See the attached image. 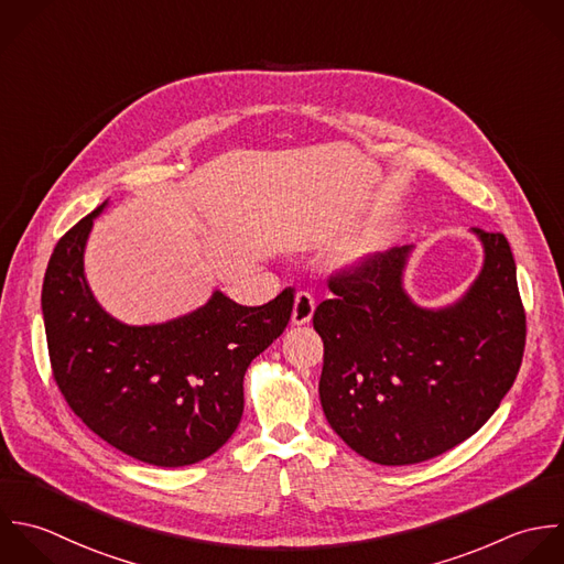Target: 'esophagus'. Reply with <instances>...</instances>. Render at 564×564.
I'll return each instance as SVG.
<instances>
[{
  "label": "esophagus",
  "instance_id": "esophagus-1",
  "mask_svg": "<svg viewBox=\"0 0 564 564\" xmlns=\"http://www.w3.org/2000/svg\"><path fill=\"white\" fill-rule=\"evenodd\" d=\"M316 310V301L310 292H299L294 299V310H292V323L294 325H305L312 321Z\"/></svg>",
  "mask_w": 564,
  "mask_h": 564
}]
</instances>
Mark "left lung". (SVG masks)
I'll use <instances>...</instances> for the list:
<instances>
[{
	"mask_svg": "<svg viewBox=\"0 0 564 564\" xmlns=\"http://www.w3.org/2000/svg\"><path fill=\"white\" fill-rule=\"evenodd\" d=\"M484 268L453 305L404 290L413 246L329 279L314 312L323 338L321 404L336 435L380 466L433 459L473 437L512 389L525 349L517 263L501 232L473 228Z\"/></svg>",
	"mask_w": 564,
	"mask_h": 564,
	"instance_id": "obj_1",
	"label": "left lung"
}]
</instances>
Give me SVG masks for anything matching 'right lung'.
Returning <instances> with one entry per match:
<instances>
[{
	"label": "right lung",
	"instance_id": "add662e5",
	"mask_svg": "<svg viewBox=\"0 0 564 564\" xmlns=\"http://www.w3.org/2000/svg\"><path fill=\"white\" fill-rule=\"evenodd\" d=\"M56 243L41 290L52 376L69 409L109 446L160 468L217 453L243 413V376L288 327L294 290L243 307L219 290L158 325H124L94 299L83 268L94 219Z\"/></svg>",
	"mask_w": 564,
	"mask_h": 564
}]
</instances>
